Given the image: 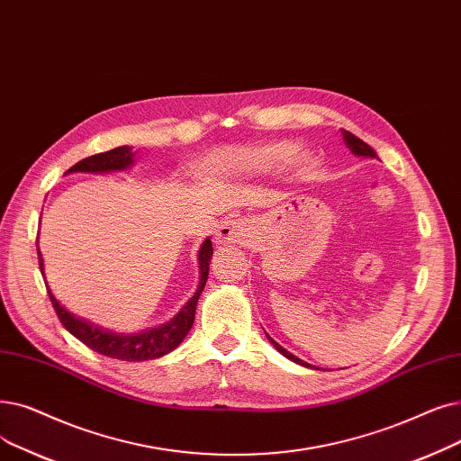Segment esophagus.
I'll use <instances>...</instances> for the list:
<instances>
[{"instance_id": "esophagus-1", "label": "esophagus", "mask_w": 461, "mask_h": 461, "mask_svg": "<svg viewBox=\"0 0 461 461\" xmlns=\"http://www.w3.org/2000/svg\"><path fill=\"white\" fill-rule=\"evenodd\" d=\"M249 237V226L243 220H226L218 228V239L222 243H243Z\"/></svg>"}]
</instances>
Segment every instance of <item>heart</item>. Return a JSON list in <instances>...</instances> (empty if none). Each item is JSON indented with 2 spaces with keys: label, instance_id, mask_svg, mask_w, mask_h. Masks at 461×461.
I'll list each match as a JSON object with an SVG mask.
<instances>
[{
  "label": "heart",
  "instance_id": "obj_1",
  "mask_svg": "<svg viewBox=\"0 0 461 461\" xmlns=\"http://www.w3.org/2000/svg\"><path fill=\"white\" fill-rule=\"evenodd\" d=\"M295 154V147L290 143H271L249 150L218 154L209 158L205 166L207 173H218L226 169H247V171H267L286 166Z\"/></svg>",
  "mask_w": 461,
  "mask_h": 461
}]
</instances>
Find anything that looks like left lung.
<instances>
[{
	"mask_svg": "<svg viewBox=\"0 0 461 461\" xmlns=\"http://www.w3.org/2000/svg\"><path fill=\"white\" fill-rule=\"evenodd\" d=\"M341 133H343V139H345V143H347V147L356 154V156H366V158H376V152L367 145V143H364L362 139L359 137H356L354 133H350V131H347V130H341ZM269 341L275 345V348L283 354V356H286L288 359H292V362H295V364H299V366H305V367H311L309 364H305L303 359H299V357H295L294 354H290L286 348H283L280 347L278 343H275L273 339L269 337Z\"/></svg>",
	"mask_w": 461,
	"mask_h": 461,
	"instance_id": "left-lung-1",
	"label": "left lung"
}]
</instances>
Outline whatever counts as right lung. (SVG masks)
I'll return each mask as SVG.
<instances>
[{
    "label": "right lung",
    "instance_id": "1",
    "mask_svg": "<svg viewBox=\"0 0 461 461\" xmlns=\"http://www.w3.org/2000/svg\"><path fill=\"white\" fill-rule=\"evenodd\" d=\"M131 162H133L131 149L116 147L113 150L99 152L81 159V162L69 167L66 173H107L116 169H126L128 166H131ZM37 256H39V267L43 269L41 252H37ZM211 256H212V243L211 239H207L202 250H199V269H202V278H199L197 292L190 299V303L178 312L169 324L154 328L150 331L137 333V335H118V333L105 331L97 326H92L86 322V320L73 316L68 309L59 305L56 302V297L52 295V292L49 290V286H47V292L50 297V303L59 318V322H62L64 328L71 335H75L78 341L85 343L88 348L114 359H122V362H147V359L166 356L167 352L176 348L186 337V333L190 331L194 324L199 294H202L207 283Z\"/></svg>",
    "mask_w": 461,
    "mask_h": 461
}]
</instances>
